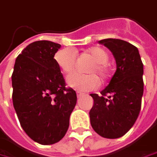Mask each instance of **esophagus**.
I'll return each instance as SVG.
<instances>
[{"label":"esophagus","instance_id":"34e87169","mask_svg":"<svg viewBox=\"0 0 157 157\" xmlns=\"http://www.w3.org/2000/svg\"><path fill=\"white\" fill-rule=\"evenodd\" d=\"M76 95H77V98H80L81 97H82V96L84 95V93H82V92L77 91L76 92Z\"/></svg>","mask_w":157,"mask_h":157}]
</instances>
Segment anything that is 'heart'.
Segmentation results:
<instances>
[{
  "label": "heart",
  "mask_w": 157,
  "mask_h": 157,
  "mask_svg": "<svg viewBox=\"0 0 157 157\" xmlns=\"http://www.w3.org/2000/svg\"><path fill=\"white\" fill-rule=\"evenodd\" d=\"M84 54L89 56L93 60V63L90 65L86 72L98 74L100 80L105 81L109 76V67L106 65L109 54L102 47L93 46L86 49ZM55 61L60 70L65 74H70L74 71L76 65V55L70 49H61L55 53ZM67 84L74 90L80 91H89L97 88L99 84L98 78L93 75H81L73 74L67 78Z\"/></svg>",
  "instance_id": "heart-1"
}]
</instances>
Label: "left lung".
Segmentation results:
<instances>
[{
    "label": "left lung",
    "mask_w": 157,
    "mask_h": 157,
    "mask_svg": "<svg viewBox=\"0 0 157 157\" xmlns=\"http://www.w3.org/2000/svg\"><path fill=\"white\" fill-rule=\"evenodd\" d=\"M113 52L117 69L101 95L90 94L94 105L90 125L100 136L117 139L126 134L139 116L143 95V64L139 50L115 38L98 41Z\"/></svg>",
    "instance_id": "left-lung-1"
}]
</instances>
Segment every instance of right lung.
Returning a JSON list of instances; mask_svg holds the SVG:
<instances>
[{"instance_id":"obj_1","label":"right lung","mask_w":157,"mask_h":157,"mask_svg":"<svg viewBox=\"0 0 157 157\" xmlns=\"http://www.w3.org/2000/svg\"><path fill=\"white\" fill-rule=\"evenodd\" d=\"M61 47L47 40L28 44L17 56L12 74L13 105L31 140L51 145L68 129L76 93L65 86L54 55Z\"/></svg>"}]
</instances>
